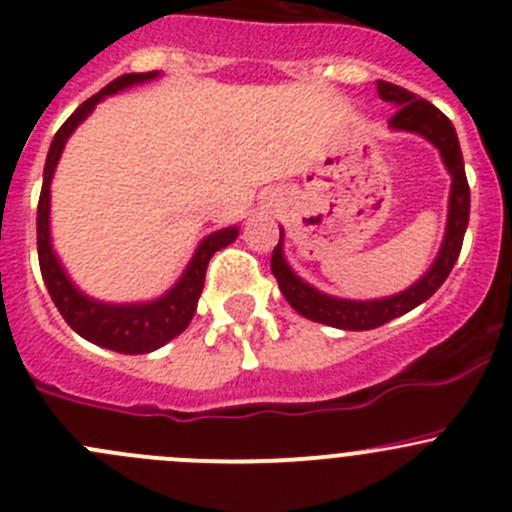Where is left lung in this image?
<instances>
[{
	"mask_svg": "<svg viewBox=\"0 0 512 512\" xmlns=\"http://www.w3.org/2000/svg\"><path fill=\"white\" fill-rule=\"evenodd\" d=\"M377 94L385 102L395 104V109H398L388 122L393 130L415 132V135L425 137V140L433 142L440 150V157H443L445 167H448L450 177H453V185H450L448 227H445L443 245H440L433 267L415 285H410L408 290L398 292V295L380 297V300H342V297L325 295V292L307 285L305 280H300L290 270L285 255H282L280 230V242L272 250L270 267L282 295L290 302L292 310L300 312L302 317H307L312 322H322V325L340 327V330H372V327L385 325V322L405 315L413 307L423 305L428 297H433L438 292V287L448 280L455 262H458L460 247H463V237L470 220V187L468 177H465L463 152H460V142L458 135H455L453 122L435 104H430L428 99H420L418 94L408 92V89L398 87L393 82H382L380 79L377 82Z\"/></svg>",
	"mask_w": 512,
	"mask_h": 512,
	"instance_id": "1",
	"label": "left lung"
}]
</instances>
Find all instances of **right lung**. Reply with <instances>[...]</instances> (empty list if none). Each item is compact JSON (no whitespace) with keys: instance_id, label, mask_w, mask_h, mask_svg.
Masks as SVG:
<instances>
[{"instance_id":"obj_1","label":"right lung","mask_w":512,"mask_h":512,"mask_svg":"<svg viewBox=\"0 0 512 512\" xmlns=\"http://www.w3.org/2000/svg\"><path fill=\"white\" fill-rule=\"evenodd\" d=\"M155 77L157 72L122 74L114 82H109L102 92H97L74 109L72 117L59 127L52 145H49L47 162H44L42 195H39L37 205L39 270H42L44 285L52 295V302L77 335L94 342V345L107 347V350L124 352V355H145V352L157 350V347L170 342L172 337H177L190 325L192 315L197 310V300L202 295V287H205V272L207 265H210V257L217 250L230 245V242H235L237 235H240L237 227H227V230L207 235L175 287H170L157 300L135 302V305H109V302L92 300V297H87L72 285L64 267L59 265L57 255L52 250V240H49V182H52V175L57 170V162L62 157L69 135L89 117V112L97 107L99 99L119 92V89L132 87V84L150 82Z\"/></svg>"}]
</instances>
